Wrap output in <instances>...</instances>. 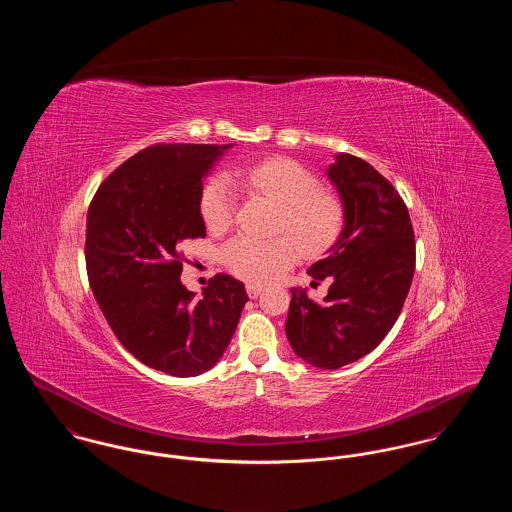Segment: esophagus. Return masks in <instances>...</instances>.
<instances>
[{
  "label": "esophagus",
  "instance_id": "1",
  "mask_svg": "<svg viewBox=\"0 0 512 512\" xmlns=\"http://www.w3.org/2000/svg\"><path fill=\"white\" fill-rule=\"evenodd\" d=\"M245 290H247V295L251 297V299H257L261 292H263V288L261 286H257V284H247L245 286Z\"/></svg>",
  "mask_w": 512,
  "mask_h": 512
}]
</instances>
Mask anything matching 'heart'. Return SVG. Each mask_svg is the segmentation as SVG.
<instances>
[{
	"instance_id": "obj_1",
	"label": "heart",
	"mask_w": 512,
	"mask_h": 512,
	"mask_svg": "<svg viewBox=\"0 0 512 512\" xmlns=\"http://www.w3.org/2000/svg\"><path fill=\"white\" fill-rule=\"evenodd\" d=\"M236 178L282 207L278 232H290L307 255H318L338 242L345 220L343 205L336 195L322 192L317 176L301 163L272 157L238 172ZM236 201V190L228 178L209 180L199 197L205 226L211 232L226 230L234 219ZM294 241L280 236L265 242L240 234L222 247V261L238 278L267 282L299 259Z\"/></svg>"
}]
</instances>
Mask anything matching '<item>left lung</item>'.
Listing matches in <instances>:
<instances>
[{
  "mask_svg": "<svg viewBox=\"0 0 512 512\" xmlns=\"http://www.w3.org/2000/svg\"><path fill=\"white\" fill-rule=\"evenodd\" d=\"M326 172L340 192L345 226L309 274L332 284L320 305L293 288L286 336L305 363L334 370L388 336L413 282L416 247L407 205L388 178L349 153Z\"/></svg>",
  "mask_w": 512,
  "mask_h": 512,
  "instance_id": "8db88e82",
  "label": "left lung"
}]
</instances>
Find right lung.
I'll list each match as a JSON object with an SVG mask.
<instances>
[{
  "mask_svg": "<svg viewBox=\"0 0 512 512\" xmlns=\"http://www.w3.org/2000/svg\"><path fill=\"white\" fill-rule=\"evenodd\" d=\"M228 147H146L101 182L88 207L86 270L99 309L126 351L171 376L217 365L249 299L228 274L213 276L201 297L180 282V244L205 238L201 178Z\"/></svg>",
  "mask_w": 512,
  "mask_h": 512,
  "instance_id": "1",
  "label": "right lung"
}]
</instances>
